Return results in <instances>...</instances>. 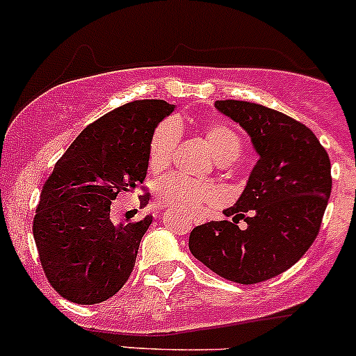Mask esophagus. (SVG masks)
Wrapping results in <instances>:
<instances>
[{"label":"esophagus","mask_w":356,"mask_h":356,"mask_svg":"<svg viewBox=\"0 0 356 356\" xmlns=\"http://www.w3.org/2000/svg\"><path fill=\"white\" fill-rule=\"evenodd\" d=\"M203 222V218L201 217H193V224H201Z\"/></svg>","instance_id":"esophagus-1"}]
</instances>
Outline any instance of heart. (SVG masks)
<instances>
[{
	"instance_id": "obj_1",
	"label": "heart",
	"mask_w": 356,
	"mask_h": 356,
	"mask_svg": "<svg viewBox=\"0 0 356 356\" xmlns=\"http://www.w3.org/2000/svg\"><path fill=\"white\" fill-rule=\"evenodd\" d=\"M204 136L218 163L234 161L241 153V138L231 125L213 122L204 129ZM177 141L179 129L174 120H165L156 125L148 145L149 170L161 172L168 167ZM153 196L160 207L175 208L186 215H200L207 204L215 203L217 189L207 182L172 174L156 182Z\"/></svg>"
}]
</instances>
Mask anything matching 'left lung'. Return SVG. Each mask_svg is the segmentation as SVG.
I'll return each instance as SVG.
<instances>
[{
	"instance_id": "obj_1",
	"label": "left lung",
	"mask_w": 356,
	"mask_h": 356,
	"mask_svg": "<svg viewBox=\"0 0 356 356\" xmlns=\"http://www.w3.org/2000/svg\"><path fill=\"white\" fill-rule=\"evenodd\" d=\"M238 122L260 160L229 220L193 229L189 250L227 281L257 284L293 267L314 245L331 196V160L317 136L288 115L238 99L215 102ZM245 218L248 227L238 229Z\"/></svg>"
}]
</instances>
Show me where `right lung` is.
<instances>
[{"label":"right lung","mask_w":356,"mask_h":356,"mask_svg":"<svg viewBox=\"0 0 356 356\" xmlns=\"http://www.w3.org/2000/svg\"><path fill=\"white\" fill-rule=\"evenodd\" d=\"M174 108L138 99L108 111L75 138L42 186L34 241L49 284L72 303H102L127 282L153 217L115 225L110 204L143 184L149 138Z\"/></svg>","instance_id":"right-lung-1"}]
</instances>
